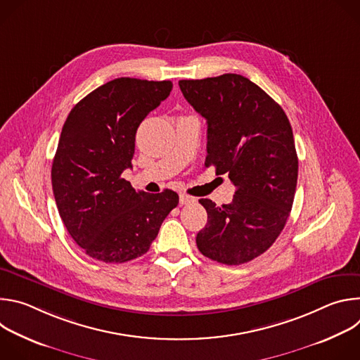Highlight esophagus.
Instances as JSON below:
<instances>
[{
    "label": "esophagus",
    "mask_w": 360,
    "mask_h": 360,
    "mask_svg": "<svg viewBox=\"0 0 360 360\" xmlns=\"http://www.w3.org/2000/svg\"><path fill=\"white\" fill-rule=\"evenodd\" d=\"M193 202H195V198L188 196V195H185V193H181V195H179V203H181V205H189V203H193Z\"/></svg>",
    "instance_id": "obj_1"
}]
</instances>
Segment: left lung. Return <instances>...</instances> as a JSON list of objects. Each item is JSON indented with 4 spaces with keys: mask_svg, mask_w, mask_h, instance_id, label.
<instances>
[{
    "mask_svg": "<svg viewBox=\"0 0 360 360\" xmlns=\"http://www.w3.org/2000/svg\"><path fill=\"white\" fill-rule=\"evenodd\" d=\"M185 99L208 124L207 161L236 191L228 205L199 199L208 222L196 235L207 258L246 264L281 235L295 198L297 155L290 122L262 88L238 74L182 79Z\"/></svg>",
    "mask_w": 360,
    "mask_h": 360,
    "instance_id": "8db88e82",
    "label": "left lung"
}]
</instances>
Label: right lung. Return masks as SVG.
I'll return each instance as SVG.
<instances>
[{
    "mask_svg": "<svg viewBox=\"0 0 360 360\" xmlns=\"http://www.w3.org/2000/svg\"><path fill=\"white\" fill-rule=\"evenodd\" d=\"M172 91L171 81L117 78L71 110L58 141L51 181L60 217L82 250L122 264L149 250L179 196L135 191L121 175L132 168L135 134Z\"/></svg>",
    "mask_w": 360,
    "mask_h": 360,
    "instance_id": "add662e5",
    "label": "right lung"
}]
</instances>
